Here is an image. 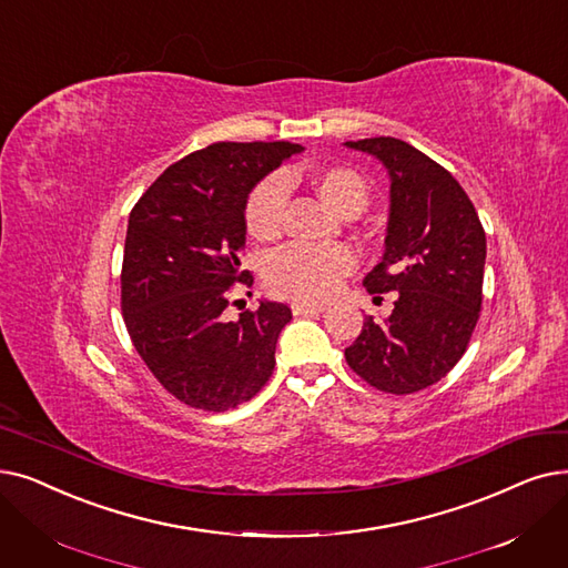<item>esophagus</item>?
Returning <instances> with one entry per match:
<instances>
[{"instance_id": "obj_1", "label": "esophagus", "mask_w": 568, "mask_h": 568, "mask_svg": "<svg viewBox=\"0 0 568 568\" xmlns=\"http://www.w3.org/2000/svg\"><path fill=\"white\" fill-rule=\"evenodd\" d=\"M323 311H325L323 304H308V302H294L292 304L294 315H308V313H323Z\"/></svg>"}]
</instances>
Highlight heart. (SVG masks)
Segmentation results:
<instances>
[{"instance_id": "heart-1", "label": "heart", "mask_w": 568, "mask_h": 568, "mask_svg": "<svg viewBox=\"0 0 568 568\" xmlns=\"http://www.w3.org/2000/svg\"><path fill=\"white\" fill-rule=\"evenodd\" d=\"M304 181L334 213L355 217L364 211L368 187L353 166L327 164L308 171L285 169L255 185L245 204V230L257 241H271L281 234L287 204V187ZM353 268V255L345 248H306L287 245L268 260L266 287L278 297L294 302L323 300Z\"/></svg>"}]
</instances>
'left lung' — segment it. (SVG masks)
Here are the masks:
<instances>
[{
	"mask_svg": "<svg viewBox=\"0 0 568 568\" xmlns=\"http://www.w3.org/2000/svg\"><path fill=\"white\" fill-rule=\"evenodd\" d=\"M378 160L389 179L385 253L368 292H397L387 317L368 315L345 362L389 394L425 389L466 351L483 304L485 232L450 171L392 136L345 141Z\"/></svg>",
	"mask_w": 568,
	"mask_h": 568,
	"instance_id": "obj_1",
	"label": "left lung"
}]
</instances>
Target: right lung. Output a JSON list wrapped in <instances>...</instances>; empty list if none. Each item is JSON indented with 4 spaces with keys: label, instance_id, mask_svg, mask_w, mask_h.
<instances>
[{
    "label": "right lung",
    "instance_id": "right-lung-1",
    "mask_svg": "<svg viewBox=\"0 0 568 568\" xmlns=\"http://www.w3.org/2000/svg\"><path fill=\"white\" fill-rule=\"evenodd\" d=\"M302 151L287 141L206 145L171 164L130 213L122 315L145 366L192 408H236L274 372L292 311L268 300L239 320L223 311L234 283H253L236 257L248 196Z\"/></svg>",
    "mask_w": 568,
    "mask_h": 568
}]
</instances>
